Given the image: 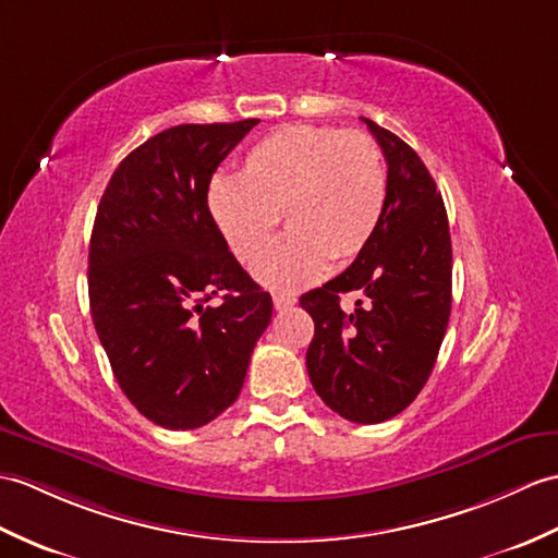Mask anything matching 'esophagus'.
I'll use <instances>...</instances> for the list:
<instances>
[{"mask_svg":"<svg viewBox=\"0 0 558 558\" xmlns=\"http://www.w3.org/2000/svg\"><path fill=\"white\" fill-rule=\"evenodd\" d=\"M294 304H296V296H294V294H288V292H276V294H274V306H276L278 311L290 308V306H294Z\"/></svg>","mask_w":558,"mask_h":558,"instance_id":"1","label":"esophagus"}]
</instances>
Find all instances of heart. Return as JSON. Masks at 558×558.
<instances>
[{
  "label": "heart",
  "instance_id": "1",
  "mask_svg": "<svg viewBox=\"0 0 558 558\" xmlns=\"http://www.w3.org/2000/svg\"><path fill=\"white\" fill-rule=\"evenodd\" d=\"M387 171L375 142L356 131L284 125L244 154L238 178L218 175L206 209L240 264L257 262L283 216L289 235L254 276L268 290L294 292L349 266L380 226Z\"/></svg>",
  "mask_w": 558,
  "mask_h": 558
}]
</instances>
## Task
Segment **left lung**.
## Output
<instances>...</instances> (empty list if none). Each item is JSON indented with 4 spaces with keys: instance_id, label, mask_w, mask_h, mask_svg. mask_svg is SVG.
<instances>
[{
    "instance_id": "obj_1",
    "label": "left lung",
    "mask_w": 558,
    "mask_h": 558,
    "mask_svg": "<svg viewBox=\"0 0 558 558\" xmlns=\"http://www.w3.org/2000/svg\"><path fill=\"white\" fill-rule=\"evenodd\" d=\"M385 154L387 197L368 247L344 274L300 296L314 318L311 385L354 423H383L418 397L451 314V238L442 194L404 140L361 119ZM357 296L344 312L339 300Z\"/></svg>"
}]
</instances>
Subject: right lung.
Returning <instances> with one entry per match:
<instances>
[{
	"label": "right lung",
	"instance_id": "right-lung-1",
	"mask_svg": "<svg viewBox=\"0 0 558 558\" xmlns=\"http://www.w3.org/2000/svg\"><path fill=\"white\" fill-rule=\"evenodd\" d=\"M256 123L168 128L101 194L87 268L95 330L123 395L168 430L202 427L238 399L274 316L206 209L218 163Z\"/></svg>",
	"mask_w": 558,
	"mask_h": 558
}]
</instances>
